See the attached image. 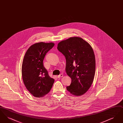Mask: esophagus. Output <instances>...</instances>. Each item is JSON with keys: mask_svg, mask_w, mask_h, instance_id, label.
I'll list each match as a JSON object with an SVG mask.
<instances>
[{"mask_svg": "<svg viewBox=\"0 0 123 123\" xmlns=\"http://www.w3.org/2000/svg\"><path fill=\"white\" fill-rule=\"evenodd\" d=\"M63 76V75L62 74H60V75H59V76H58L57 77H58V78H60V77H62Z\"/></svg>", "mask_w": 123, "mask_h": 123, "instance_id": "obj_1", "label": "esophagus"}]
</instances>
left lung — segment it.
Here are the masks:
<instances>
[{
    "mask_svg": "<svg viewBox=\"0 0 123 123\" xmlns=\"http://www.w3.org/2000/svg\"><path fill=\"white\" fill-rule=\"evenodd\" d=\"M57 49L66 59L65 70L71 79L67 90L75 96L85 93L91 87L95 75L94 51L81 38L70 37L60 42Z\"/></svg>",
    "mask_w": 123,
    "mask_h": 123,
    "instance_id": "obj_1",
    "label": "left lung"
}]
</instances>
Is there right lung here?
I'll return each mask as SVG.
<instances>
[{
    "instance_id": "obj_1",
    "label": "right lung",
    "mask_w": 123,
    "mask_h": 123,
    "mask_svg": "<svg viewBox=\"0 0 123 123\" xmlns=\"http://www.w3.org/2000/svg\"><path fill=\"white\" fill-rule=\"evenodd\" d=\"M54 46L53 43H37L29 47L24 55L23 80L26 88L36 97H42L48 94L54 82L43 64L46 54Z\"/></svg>"
}]
</instances>
